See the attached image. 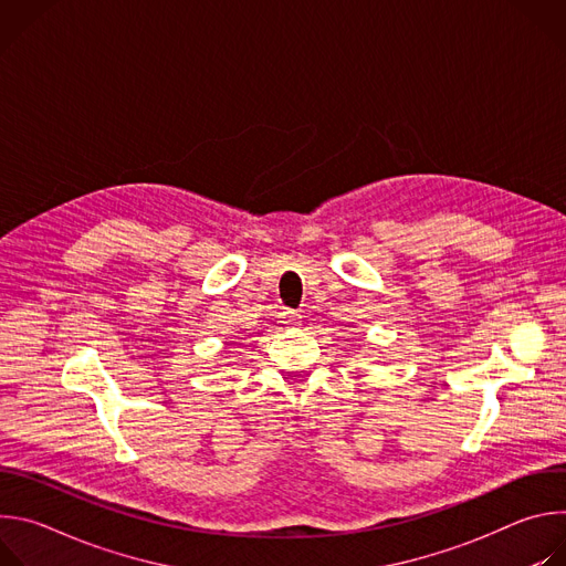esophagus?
I'll list each match as a JSON object with an SVG mask.
<instances>
[{
	"instance_id": "esophagus-1",
	"label": "esophagus",
	"mask_w": 566,
	"mask_h": 566,
	"mask_svg": "<svg viewBox=\"0 0 566 566\" xmlns=\"http://www.w3.org/2000/svg\"><path fill=\"white\" fill-rule=\"evenodd\" d=\"M280 317H282V322H286V325H297L300 322V313L297 311H291V308H284L282 313H280Z\"/></svg>"
}]
</instances>
